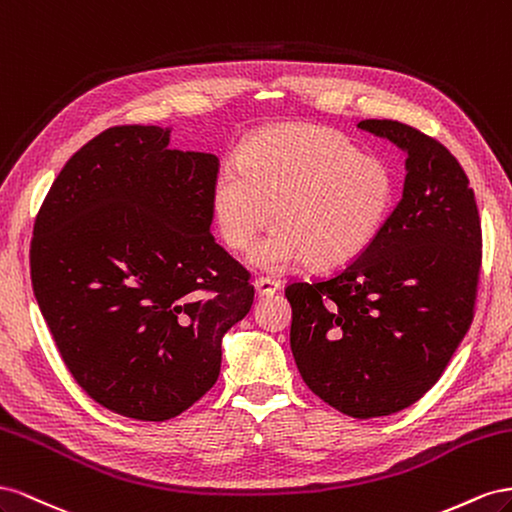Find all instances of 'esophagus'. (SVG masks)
I'll use <instances>...</instances> for the list:
<instances>
[{"instance_id":"34e87169","label":"esophagus","mask_w":512,"mask_h":512,"mask_svg":"<svg viewBox=\"0 0 512 512\" xmlns=\"http://www.w3.org/2000/svg\"><path fill=\"white\" fill-rule=\"evenodd\" d=\"M255 289H257V294L261 296V298H268V296H274L276 291L281 289V283L279 281H274V279H266V276H259V279L255 281Z\"/></svg>"}]
</instances>
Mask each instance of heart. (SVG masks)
<instances>
[{
  "label": "heart",
  "instance_id": "heart-1",
  "mask_svg": "<svg viewBox=\"0 0 512 512\" xmlns=\"http://www.w3.org/2000/svg\"><path fill=\"white\" fill-rule=\"evenodd\" d=\"M397 197V175L384 158L360 154L339 130L283 124L259 130L212 186L221 236L233 251L257 246L253 264L283 272L309 259L334 268L367 251Z\"/></svg>",
  "mask_w": 512,
  "mask_h": 512
}]
</instances>
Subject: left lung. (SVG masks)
Instances as JSON below:
<instances>
[{
	"label": "left lung",
	"mask_w": 512,
	"mask_h": 512,
	"mask_svg": "<svg viewBox=\"0 0 512 512\" xmlns=\"http://www.w3.org/2000/svg\"><path fill=\"white\" fill-rule=\"evenodd\" d=\"M358 128L407 152L403 197L367 251L289 283L285 298L304 384L367 420L414 405L442 377L474 319L483 231L470 180L440 141L394 120Z\"/></svg>",
	"instance_id": "obj_1"
}]
</instances>
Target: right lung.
I'll list each match as a JSON object with an SVG mask.
<instances>
[{
  "label": "right lung",
  "instance_id": "1",
  "mask_svg": "<svg viewBox=\"0 0 512 512\" xmlns=\"http://www.w3.org/2000/svg\"><path fill=\"white\" fill-rule=\"evenodd\" d=\"M169 128L113 126L72 156L34 223L29 272L57 352L107 410L186 412L221 373L223 334L255 289L214 242L218 158Z\"/></svg>",
  "mask_w": 512,
  "mask_h": 512
}]
</instances>
